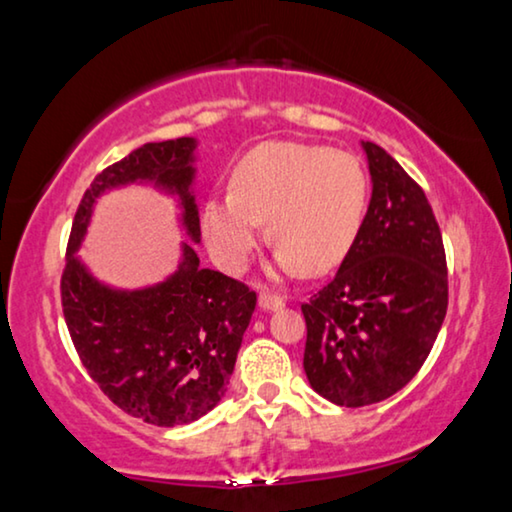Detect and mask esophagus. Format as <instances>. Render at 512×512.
Here are the masks:
<instances>
[{"mask_svg": "<svg viewBox=\"0 0 512 512\" xmlns=\"http://www.w3.org/2000/svg\"><path fill=\"white\" fill-rule=\"evenodd\" d=\"M285 306V301H283V297H278V294H269V292H262L259 294V308H262V311H278V308H283Z\"/></svg>", "mask_w": 512, "mask_h": 512, "instance_id": "1", "label": "esophagus"}]
</instances>
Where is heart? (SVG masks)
I'll list each match as a JSON object with an SVG mask.
<instances>
[{
  "label": "heart",
  "mask_w": 512,
  "mask_h": 512,
  "mask_svg": "<svg viewBox=\"0 0 512 512\" xmlns=\"http://www.w3.org/2000/svg\"><path fill=\"white\" fill-rule=\"evenodd\" d=\"M369 176L355 155L318 143L266 141L236 162L232 190L208 194L201 227L222 269L241 271L264 220L278 241L273 276H322L355 246Z\"/></svg>",
  "instance_id": "obj_1"
}]
</instances>
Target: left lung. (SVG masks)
Returning <instances> with one entry per match:
<instances>
[{
	"label": "left lung",
	"mask_w": 512,
	"mask_h": 512,
	"mask_svg": "<svg viewBox=\"0 0 512 512\" xmlns=\"http://www.w3.org/2000/svg\"><path fill=\"white\" fill-rule=\"evenodd\" d=\"M371 201L336 276L301 306L304 371L320 397L345 408L397 394L429 357L448 311V266L422 187L362 141Z\"/></svg>",
	"instance_id": "1"
}]
</instances>
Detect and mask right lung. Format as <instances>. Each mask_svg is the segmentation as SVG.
<instances>
[{"label":"right lung","instance_id":"1","mask_svg":"<svg viewBox=\"0 0 512 512\" xmlns=\"http://www.w3.org/2000/svg\"><path fill=\"white\" fill-rule=\"evenodd\" d=\"M197 139L143 143L104 169L78 204L62 273V311L90 378L125 413L157 427L204 417L225 397L257 294L239 280L201 269L182 244L179 269L162 284L120 291L102 284L75 253L99 196L127 184H153L176 196L182 224L201 241Z\"/></svg>","mask_w":512,"mask_h":512}]
</instances>
